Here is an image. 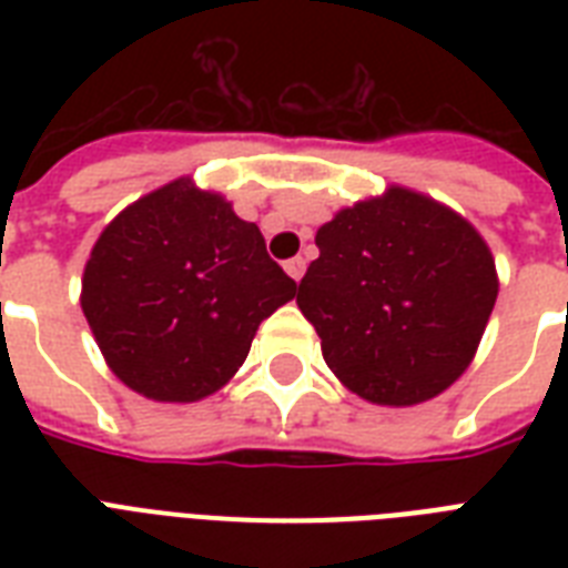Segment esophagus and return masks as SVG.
Masks as SVG:
<instances>
[{
	"label": "esophagus",
	"instance_id": "34e87169",
	"mask_svg": "<svg viewBox=\"0 0 568 568\" xmlns=\"http://www.w3.org/2000/svg\"><path fill=\"white\" fill-rule=\"evenodd\" d=\"M303 271H306V258H303V256H294V258H288V262H285V274L292 276L294 283H301Z\"/></svg>",
	"mask_w": 568,
	"mask_h": 568
}]
</instances>
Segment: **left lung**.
Wrapping results in <instances>:
<instances>
[{
    "mask_svg": "<svg viewBox=\"0 0 568 568\" xmlns=\"http://www.w3.org/2000/svg\"><path fill=\"white\" fill-rule=\"evenodd\" d=\"M315 244L297 306L354 395L413 406L466 372L498 297L493 253L466 217L395 185L342 209Z\"/></svg>",
    "mask_w": 568,
    "mask_h": 568,
    "instance_id": "obj_1",
    "label": "left lung"
}]
</instances>
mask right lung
Returning <instances> with one entry per match:
<instances>
[{
  "label": "right lung",
  "instance_id": "1",
  "mask_svg": "<svg viewBox=\"0 0 568 568\" xmlns=\"http://www.w3.org/2000/svg\"><path fill=\"white\" fill-rule=\"evenodd\" d=\"M294 294L256 223L189 176L126 205L82 276V312L111 372L168 404L230 383L258 324Z\"/></svg>",
  "mask_w": 568,
  "mask_h": 568
}]
</instances>
